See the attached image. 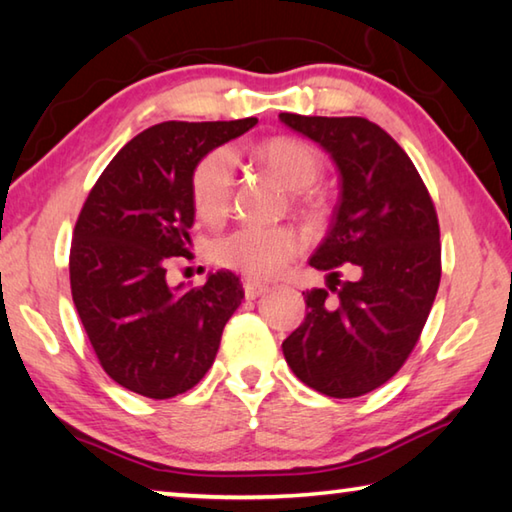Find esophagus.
I'll use <instances>...</instances> for the list:
<instances>
[{
    "label": "esophagus",
    "mask_w": 512,
    "mask_h": 512,
    "mask_svg": "<svg viewBox=\"0 0 512 512\" xmlns=\"http://www.w3.org/2000/svg\"><path fill=\"white\" fill-rule=\"evenodd\" d=\"M266 291H268V287H266V284H262V282H255V280H246L244 282V293H246L248 300H255L259 296H264Z\"/></svg>",
    "instance_id": "obj_1"
}]
</instances>
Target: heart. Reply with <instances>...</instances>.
<instances>
[{"mask_svg": "<svg viewBox=\"0 0 512 512\" xmlns=\"http://www.w3.org/2000/svg\"><path fill=\"white\" fill-rule=\"evenodd\" d=\"M259 160L271 169L291 192H300L298 201L309 205L305 189L323 173V162L307 142L296 137H271L257 149ZM235 187V155L230 149H214L198 160L192 173V203L205 221H219L228 212ZM302 241L291 228H264L244 225L214 244V259L225 268L255 280H268L282 273L300 253Z\"/></svg>", "mask_w": 512, "mask_h": 512, "instance_id": "b5f03b06", "label": "heart"}]
</instances>
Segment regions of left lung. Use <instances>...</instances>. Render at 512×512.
Returning a JSON list of instances; mask_svg holds the SVG:
<instances>
[{"instance_id":"1","label":"left lung","mask_w":512,"mask_h":512,"mask_svg":"<svg viewBox=\"0 0 512 512\" xmlns=\"http://www.w3.org/2000/svg\"><path fill=\"white\" fill-rule=\"evenodd\" d=\"M291 131L332 155L341 196L309 264L327 271L329 290L305 293L307 316L282 343L302 384L329 397H359L386 384L409 359L440 284L436 207L409 155L363 117L280 112ZM358 277L340 284L335 268Z\"/></svg>"}]
</instances>
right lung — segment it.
<instances>
[{
	"instance_id": "1",
	"label": "right lung",
	"mask_w": 512,
	"mask_h": 512,
	"mask_svg": "<svg viewBox=\"0 0 512 512\" xmlns=\"http://www.w3.org/2000/svg\"><path fill=\"white\" fill-rule=\"evenodd\" d=\"M257 124L164 121L133 137L92 187L74 228L69 284L101 368L151 400L194 388L244 300L235 273L169 287L171 257L189 253L192 173L216 146Z\"/></svg>"
}]
</instances>
